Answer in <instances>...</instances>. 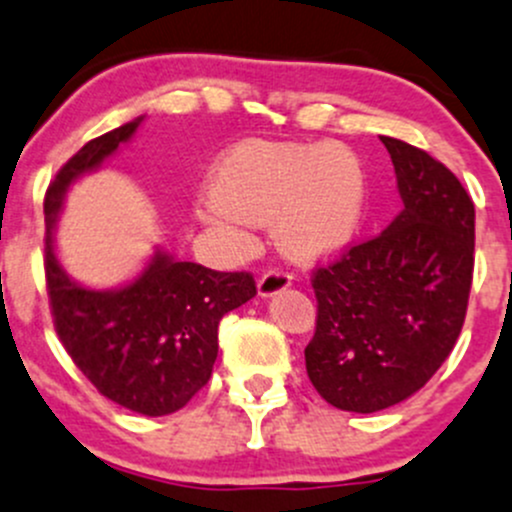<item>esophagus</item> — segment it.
Segmentation results:
<instances>
[{
    "label": "esophagus",
    "instance_id": "esophagus-1",
    "mask_svg": "<svg viewBox=\"0 0 512 512\" xmlns=\"http://www.w3.org/2000/svg\"><path fill=\"white\" fill-rule=\"evenodd\" d=\"M289 284H292V274L274 267V270L262 274V279L257 282V289H260V297H274V294L284 292Z\"/></svg>",
    "mask_w": 512,
    "mask_h": 512
}]
</instances>
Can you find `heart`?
<instances>
[{"label":"heart","instance_id":"obj_1","mask_svg":"<svg viewBox=\"0 0 512 512\" xmlns=\"http://www.w3.org/2000/svg\"><path fill=\"white\" fill-rule=\"evenodd\" d=\"M365 174L338 142L287 144L252 139L230 149L213 174L203 220L242 230L274 220L289 255L316 260L341 250L363 223Z\"/></svg>","mask_w":512,"mask_h":512}]
</instances>
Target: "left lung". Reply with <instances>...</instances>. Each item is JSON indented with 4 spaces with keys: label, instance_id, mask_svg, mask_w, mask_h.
<instances>
[{
    "label": "left lung",
    "instance_id": "left-lung-1",
    "mask_svg": "<svg viewBox=\"0 0 512 512\" xmlns=\"http://www.w3.org/2000/svg\"><path fill=\"white\" fill-rule=\"evenodd\" d=\"M380 142L405 208L383 233L311 272L316 331L304 351L316 392L360 414L429 383L454 351L473 279L476 211L466 188L424 149Z\"/></svg>",
    "mask_w": 512,
    "mask_h": 512
}]
</instances>
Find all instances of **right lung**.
<instances>
[{"instance_id": "1", "label": "right lung", "mask_w": 512, "mask_h": 512, "mask_svg": "<svg viewBox=\"0 0 512 512\" xmlns=\"http://www.w3.org/2000/svg\"><path fill=\"white\" fill-rule=\"evenodd\" d=\"M139 122L142 117L90 139L48 184L43 270L53 326L80 373L125 410L164 417L208 383L218 358L220 319L255 297L257 287L250 272H215L164 252L115 292L80 287L61 270L53 228L68 186L115 154Z\"/></svg>"}]
</instances>
